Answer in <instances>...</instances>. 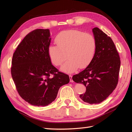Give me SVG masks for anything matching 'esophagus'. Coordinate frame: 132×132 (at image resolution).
<instances>
[{
	"label": "esophagus",
	"instance_id": "34e87169",
	"mask_svg": "<svg viewBox=\"0 0 132 132\" xmlns=\"http://www.w3.org/2000/svg\"><path fill=\"white\" fill-rule=\"evenodd\" d=\"M69 78H70V82H73V80L72 79V76L71 75H69Z\"/></svg>",
	"mask_w": 132,
	"mask_h": 132
}]
</instances>
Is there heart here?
I'll use <instances>...</instances> for the list:
<instances>
[{
    "label": "heart",
    "instance_id": "obj_1",
    "mask_svg": "<svg viewBox=\"0 0 132 132\" xmlns=\"http://www.w3.org/2000/svg\"><path fill=\"white\" fill-rule=\"evenodd\" d=\"M57 45L49 46L48 53L52 62L55 66L61 65L63 71L74 72L79 68H85L91 63L96 49V41L90 33L78 30L61 32L55 38Z\"/></svg>",
    "mask_w": 132,
    "mask_h": 132
}]
</instances>
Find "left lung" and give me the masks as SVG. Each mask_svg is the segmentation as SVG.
<instances>
[{"label": "left lung", "instance_id": "8db88e82", "mask_svg": "<svg viewBox=\"0 0 132 132\" xmlns=\"http://www.w3.org/2000/svg\"><path fill=\"white\" fill-rule=\"evenodd\" d=\"M96 41L94 57L87 68L73 75L75 82L85 86L80 99L89 104H99L116 88L119 81L120 58L111 38L97 27L92 29Z\"/></svg>", "mask_w": 132, "mask_h": 132}]
</instances>
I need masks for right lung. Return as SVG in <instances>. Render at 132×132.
Returning <instances> with one entry per match:
<instances>
[{
    "mask_svg": "<svg viewBox=\"0 0 132 132\" xmlns=\"http://www.w3.org/2000/svg\"><path fill=\"white\" fill-rule=\"evenodd\" d=\"M49 29L29 33L17 47L11 72L20 96L35 106H46L54 101L61 86L69 83L68 74L52 64L48 53L51 38Z\"/></svg>",
    "mask_w": 132,
    "mask_h": 132,
    "instance_id": "right-lung-1",
    "label": "right lung"
}]
</instances>
